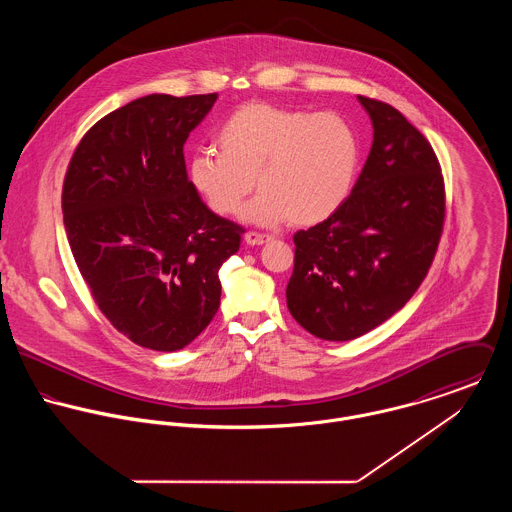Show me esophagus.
Wrapping results in <instances>:
<instances>
[{
  "instance_id": "obj_1",
  "label": "esophagus",
  "mask_w": 512,
  "mask_h": 512,
  "mask_svg": "<svg viewBox=\"0 0 512 512\" xmlns=\"http://www.w3.org/2000/svg\"><path fill=\"white\" fill-rule=\"evenodd\" d=\"M268 240H272L270 234H262V232H256V230H250V232L244 234V242L250 244V246H260V244H264Z\"/></svg>"
}]
</instances>
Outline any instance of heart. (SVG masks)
I'll return each mask as SVG.
<instances>
[{
    "instance_id": "heart-1",
    "label": "heart",
    "mask_w": 512,
    "mask_h": 512,
    "mask_svg": "<svg viewBox=\"0 0 512 512\" xmlns=\"http://www.w3.org/2000/svg\"><path fill=\"white\" fill-rule=\"evenodd\" d=\"M220 153L197 151L189 181L220 217L234 215L256 187L242 219L260 226L317 224L349 199L361 167V138L339 112L270 102L236 108L217 130Z\"/></svg>"
}]
</instances>
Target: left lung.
<instances>
[{
	"instance_id": "left-lung-1",
	"label": "left lung",
	"mask_w": 512,
	"mask_h": 512,
	"mask_svg": "<svg viewBox=\"0 0 512 512\" xmlns=\"http://www.w3.org/2000/svg\"><path fill=\"white\" fill-rule=\"evenodd\" d=\"M374 140L343 207L293 234L288 309L311 335L351 341L416 293L438 250L445 187L430 142L390 104L359 96Z\"/></svg>"
}]
</instances>
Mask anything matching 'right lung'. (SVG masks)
Returning a JSON list of instances; mask_svg holds the SVG:
<instances>
[{"instance_id":"obj_1","label":"right lung","mask_w":512,"mask_h":512,"mask_svg":"<svg viewBox=\"0 0 512 512\" xmlns=\"http://www.w3.org/2000/svg\"><path fill=\"white\" fill-rule=\"evenodd\" d=\"M219 94H149L98 120L74 149L63 219L104 317L151 351H179L220 305L219 270L244 228L193 189L183 146Z\"/></svg>"}]
</instances>
